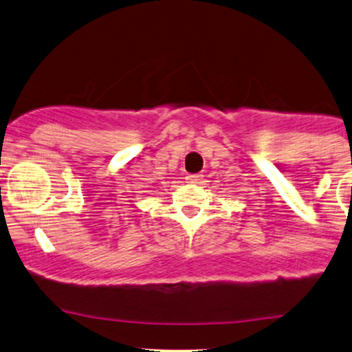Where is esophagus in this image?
Wrapping results in <instances>:
<instances>
[{"label":"esophagus","mask_w":352,"mask_h":352,"mask_svg":"<svg viewBox=\"0 0 352 352\" xmlns=\"http://www.w3.org/2000/svg\"><path fill=\"white\" fill-rule=\"evenodd\" d=\"M201 177L204 175H200V173H193V175H187V180L188 184H200Z\"/></svg>","instance_id":"34e87169"}]
</instances>
